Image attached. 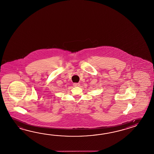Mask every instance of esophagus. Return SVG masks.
Here are the masks:
<instances>
[{
  "instance_id": "34e87169",
  "label": "esophagus",
  "mask_w": 154,
  "mask_h": 154,
  "mask_svg": "<svg viewBox=\"0 0 154 154\" xmlns=\"http://www.w3.org/2000/svg\"><path fill=\"white\" fill-rule=\"evenodd\" d=\"M73 86L74 87H79V84L77 83H73Z\"/></svg>"
}]
</instances>
